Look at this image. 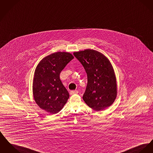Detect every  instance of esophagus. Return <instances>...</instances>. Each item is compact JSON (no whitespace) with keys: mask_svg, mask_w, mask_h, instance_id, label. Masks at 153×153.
I'll use <instances>...</instances> for the list:
<instances>
[{"mask_svg":"<svg viewBox=\"0 0 153 153\" xmlns=\"http://www.w3.org/2000/svg\"><path fill=\"white\" fill-rule=\"evenodd\" d=\"M78 93V91H71L70 92V94L71 95H73V94H76Z\"/></svg>","mask_w":153,"mask_h":153,"instance_id":"esophagus-1","label":"esophagus"}]
</instances>
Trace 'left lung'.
I'll return each instance as SVG.
<instances>
[{
  "mask_svg": "<svg viewBox=\"0 0 153 153\" xmlns=\"http://www.w3.org/2000/svg\"><path fill=\"white\" fill-rule=\"evenodd\" d=\"M88 76V84L83 95L86 104L99 111L110 107L117 95V84L114 68L108 59L93 49L74 53Z\"/></svg>",
  "mask_w": 153,
  "mask_h": 153,
  "instance_id": "obj_1",
  "label": "left lung"
}]
</instances>
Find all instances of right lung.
Wrapping results in <instances>:
<instances>
[{
    "label": "right lung",
    "instance_id": "1",
    "mask_svg": "<svg viewBox=\"0 0 153 153\" xmlns=\"http://www.w3.org/2000/svg\"><path fill=\"white\" fill-rule=\"evenodd\" d=\"M74 58L68 52L57 51L44 57L36 66L32 91L34 100L41 109L56 114L67 102L70 95L61 82L60 74Z\"/></svg>",
    "mask_w": 153,
    "mask_h": 153
}]
</instances>
